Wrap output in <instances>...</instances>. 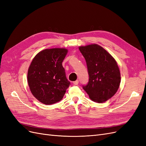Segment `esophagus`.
Masks as SVG:
<instances>
[{
	"label": "esophagus",
	"instance_id": "obj_1",
	"mask_svg": "<svg viewBox=\"0 0 146 146\" xmlns=\"http://www.w3.org/2000/svg\"><path fill=\"white\" fill-rule=\"evenodd\" d=\"M73 83H74V85H77L78 84V80H76V81L74 82Z\"/></svg>",
	"mask_w": 146,
	"mask_h": 146
}]
</instances>
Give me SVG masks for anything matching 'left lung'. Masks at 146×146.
Listing matches in <instances>:
<instances>
[{
  "label": "left lung",
  "instance_id": "obj_1",
  "mask_svg": "<svg viewBox=\"0 0 146 146\" xmlns=\"http://www.w3.org/2000/svg\"><path fill=\"white\" fill-rule=\"evenodd\" d=\"M78 48L86 60L89 74V82L83 90L91 100L104 103L116 93L120 86L121 73L116 61L96 44Z\"/></svg>",
  "mask_w": 146,
  "mask_h": 146
}]
</instances>
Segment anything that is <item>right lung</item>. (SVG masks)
<instances>
[{"mask_svg":"<svg viewBox=\"0 0 146 146\" xmlns=\"http://www.w3.org/2000/svg\"><path fill=\"white\" fill-rule=\"evenodd\" d=\"M68 50L47 48L36 55L29 66L27 82L33 96L42 104L52 105L63 98L70 82L62 62Z\"/></svg>","mask_w":146,"mask_h":146,"instance_id":"obj_1","label":"right lung"}]
</instances>
